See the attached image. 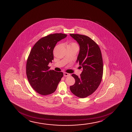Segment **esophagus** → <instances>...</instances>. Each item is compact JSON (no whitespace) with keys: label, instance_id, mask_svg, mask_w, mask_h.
I'll use <instances>...</instances> for the list:
<instances>
[{"label":"esophagus","instance_id":"esophagus-1","mask_svg":"<svg viewBox=\"0 0 132 132\" xmlns=\"http://www.w3.org/2000/svg\"><path fill=\"white\" fill-rule=\"evenodd\" d=\"M64 76H71V75L70 74H68V73H67L64 72Z\"/></svg>","mask_w":132,"mask_h":132}]
</instances>
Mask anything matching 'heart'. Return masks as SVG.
<instances>
[{
    "mask_svg": "<svg viewBox=\"0 0 132 132\" xmlns=\"http://www.w3.org/2000/svg\"><path fill=\"white\" fill-rule=\"evenodd\" d=\"M75 44H76V43H71V44L70 45H75Z\"/></svg>",
    "mask_w": 132,
    "mask_h": 132,
    "instance_id": "heart-1",
    "label": "heart"
}]
</instances>
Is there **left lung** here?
Returning <instances> with one entry per match:
<instances>
[{"instance_id": "1", "label": "left lung", "mask_w": 132, "mask_h": 132, "mask_svg": "<svg viewBox=\"0 0 132 132\" xmlns=\"http://www.w3.org/2000/svg\"><path fill=\"white\" fill-rule=\"evenodd\" d=\"M80 47L76 62L82 71L80 77L73 74L76 82L70 86L71 93L79 98L92 94L99 86L103 73V63L101 50L89 37L81 35L70 34Z\"/></svg>"}]
</instances>
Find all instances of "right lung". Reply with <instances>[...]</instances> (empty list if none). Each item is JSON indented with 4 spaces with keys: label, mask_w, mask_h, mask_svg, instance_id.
Here are the masks:
<instances>
[{
    "label": "right lung",
    "mask_w": 132,
    "mask_h": 132,
    "mask_svg": "<svg viewBox=\"0 0 132 132\" xmlns=\"http://www.w3.org/2000/svg\"><path fill=\"white\" fill-rule=\"evenodd\" d=\"M67 35L55 33L43 37L36 43L30 53L26 64V74L30 84L42 95L51 94L56 90L63 73L49 70L53 60V51L58 42Z\"/></svg>",
    "instance_id": "right-lung-1"
}]
</instances>
